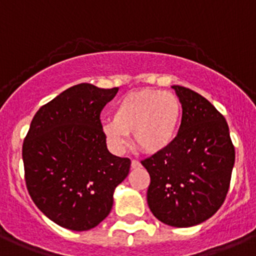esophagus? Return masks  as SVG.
<instances>
[{"label":"esophagus","instance_id":"1","mask_svg":"<svg viewBox=\"0 0 256 256\" xmlns=\"http://www.w3.org/2000/svg\"><path fill=\"white\" fill-rule=\"evenodd\" d=\"M140 166H142V164H140L139 160H136V159H132V160H131V168L138 169L140 168Z\"/></svg>","mask_w":256,"mask_h":256}]
</instances>
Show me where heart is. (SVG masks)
Masks as SVG:
<instances>
[{"mask_svg":"<svg viewBox=\"0 0 256 256\" xmlns=\"http://www.w3.org/2000/svg\"><path fill=\"white\" fill-rule=\"evenodd\" d=\"M182 117V104L174 93L142 90L128 93L116 104L114 120L104 124L107 142L124 149L128 134L142 152L155 154L172 144Z\"/></svg>","mask_w":256,"mask_h":256,"instance_id":"obj_1","label":"heart"}]
</instances>
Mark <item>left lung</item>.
Returning <instances> with one entry per match:
<instances>
[{
  "label": "left lung",
  "mask_w": 256,
  "mask_h": 256,
  "mask_svg": "<svg viewBox=\"0 0 256 256\" xmlns=\"http://www.w3.org/2000/svg\"><path fill=\"white\" fill-rule=\"evenodd\" d=\"M182 122L172 144L142 160L150 176L148 204L159 221L190 228L214 216L225 202L235 146L225 117L204 96L173 86Z\"/></svg>",
  "instance_id": "left-lung-1"
}]
</instances>
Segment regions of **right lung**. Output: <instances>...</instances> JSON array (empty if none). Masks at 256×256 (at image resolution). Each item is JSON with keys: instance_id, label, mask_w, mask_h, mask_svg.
Listing matches in <instances>:
<instances>
[{"instance_id": "1", "label": "right lung", "mask_w": 256, "mask_h": 256, "mask_svg": "<svg viewBox=\"0 0 256 256\" xmlns=\"http://www.w3.org/2000/svg\"><path fill=\"white\" fill-rule=\"evenodd\" d=\"M118 88L80 83L35 114L22 145L25 182L38 208L62 228L86 231L108 216L131 160L112 155L101 111Z\"/></svg>"}]
</instances>
